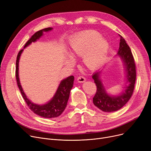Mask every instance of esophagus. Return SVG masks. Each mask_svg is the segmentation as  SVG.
Listing matches in <instances>:
<instances>
[{
	"label": "esophagus",
	"instance_id": "34e87169",
	"mask_svg": "<svg viewBox=\"0 0 151 151\" xmlns=\"http://www.w3.org/2000/svg\"><path fill=\"white\" fill-rule=\"evenodd\" d=\"M77 81L79 83H83L86 81V78H84L83 76H80L77 78Z\"/></svg>",
	"mask_w": 151,
	"mask_h": 151
}]
</instances>
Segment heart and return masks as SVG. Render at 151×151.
Returning <instances> with one entry per match:
<instances>
[{"mask_svg": "<svg viewBox=\"0 0 151 151\" xmlns=\"http://www.w3.org/2000/svg\"><path fill=\"white\" fill-rule=\"evenodd\" d=\"M96 30H89L79 34L70 42L71 57H82L84 65L91 70L99 67L104 61L109 45Z\"/></svg>", "mask_w": 151, "mask_h": 151, "instance_id": "b5f03b06", "label": "heart"}]
</instances>
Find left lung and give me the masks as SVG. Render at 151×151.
I'll use <instances>...</instances> for the list:
<instances>
[{"label":"left lung","instance_id":"left-lung-1","mask_svg":"<svg viewBox=\"0 0 151 151\" xmlns=\"http://www.w3.org/2000/svg\"><path fill=\"white\" fill-rule=\"evenodd\" d=\"M120 43L118 55L124 60L127 71V85L124 93L117 97L109 96L100 80V71L92 75L94 83L97 86V92L93 98L94 105L105 112H113L123 107L132 97L136 81V65L129 46L124 38L119 35Z\"/></svg>","mask_w":151,"mask_h":151}]
</instances>
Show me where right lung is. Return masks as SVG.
<instances>
[{
  "label": "right lung",
  "mask_w": 151,
  "mask_h": 151,
  "mask_svg": "<svg viewBox=\"0 0 151 151\" xmlns=\"http://www.w3.org/2000/svg\"><path fill=\"white\" fill-rule=\"evenodd\" d=\"M52 29V28L51 27H47L37 31L26 42L24 45V47L27 46L32 42H35L37 40H38L43 35V32L51 30ZM22 50H21L19 51L17 58V62H16V65H17L16 66V79H17V84L21 93L22 98L25 100L29 109L36 114L45 118H53L58 117L63 113L67 106L70 96V92L73 85L74 76H68V78L65 79V80L61 81L60 85L59 86L58 91H56V93H55L54 97L47 104L43 105H38L34 104L33 103H32L27 98L24 92L22 87L20 84L18 77V63L19 57Z\"/></svg>",
  "instance_id": "add662e5"
}]
</instances>
